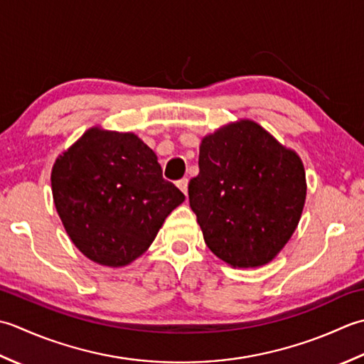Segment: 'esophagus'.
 <instances>
[{
  "instance_id": "obj_1",
  "label": "esophagus",
  "mask_w": 364,
  "mask_h": 364,
  "mask_svg": "<svg viewBox=\"0 0 364 364\" xmlns=\"http://www.w3.org/2000/svg\"><path fill=\"white\" fill-rule=\"evenodd\" d=\"M176 183H177V187L181 188V191L183 193V195L187 196L188 195V179H187V177H182V179L177 181Z\"/></svg>"
}]
</instances>
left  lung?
<instances>
[{
  "label": "left lung",
  "mask_w": 364,
  "mask_h": 364,
  "mask_svg": "<svg viewBox=\"0 0 364 364\" xmlns=\"http://www.w3.org/2000/svg\"><path fill=\"white\" fill-rule=\"evenodd\" d=\"M188 198L212 253L253 269L275 259L299 225L305 168L261 125L240 119L203 138Z\"/></svg>",
  "instance_id": "8db88e82"
}]
</instances>
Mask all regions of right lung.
I'll use <instances>...</instances> for the list:
<instances>
[{"label":"right lung","instance_id":"add662e5","mask_svg":"<svg viewBox=\"0 0 364 364\" xmlns=\"http://www.w3.org/2000/svg\"><path fill=\"white\" fill-rule=\"evenodd\" d=\"M51 191L73 245L107 267L129 265L143 255L165 218L185 201L135 133L100 127L85 132L56 159Z\"/></svg>","mask_w":364,"mask_h":364}]
</instances>
